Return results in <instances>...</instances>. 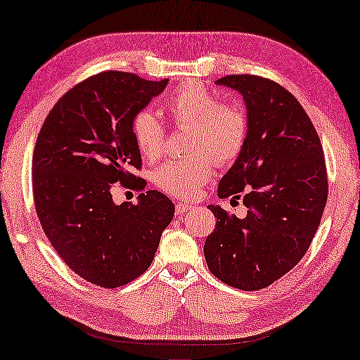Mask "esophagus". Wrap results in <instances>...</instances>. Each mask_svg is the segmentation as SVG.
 Listing matches in <instances>:
<instances>
[{
	"label": "esophagus",
	"mask_w": 360,
	"mask_h": 360,
	"mask_svg": "<svg viewBox=\"0 0 360 360\" xmlns=\"http://www.w3.org/2000/svg\"><path fill=\"white\" fill-rule=\"evenodd\" d=\"M194 207V205H191L190 202H179L175 205V209H176V215H184V214H186L188 210H191Z\"/></svg>",
	"instance_id": "1"
}]
</instances>
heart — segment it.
Here are the masks:
<instances>
[{
  "instance_id": "heart-1",
  "label": "heart",
  "mask_w": 360,
  "mask_h": 360,
  "mask_svg": "<svg viewBox=\"0 0 360 360\" xmlns=\"http://www.w3.org/2000/svg\"><path fill=\"white\" fill-rule=\"evenodd\" d=\"M174 122L190 126L188 151L194 155L170 159L155 172V184L170 196H198L214 174L215 162L229 166L238 161L249 139V116L240 103L221 102L198 82H185L166 100ZM135 145L146 161H156L164 151L166 129L155 113L141 110L132 121Z\"/></svg>"
}]
</instances>
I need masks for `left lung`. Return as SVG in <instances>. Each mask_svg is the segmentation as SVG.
<instances>
[{"instance_id":"left-lung-1","label":"left lung","mask_w":360,"mask_h":360,"mask_svg":"<svg viewBox=\"0 0 360 360\" xmlns=\"http://www.w3.org/2000/svg\"><path fill=\"white\" fill-rule=\"evenodd\" d=\"M240 92L249 139L223 175L219 198H239L244 219L209 205L217 225L204 257L210 273L240 290H260L304 257L326 209L328 181L316 129L298 100L278 82L253 75L215 81Z\"/></svg>"}]
</instances>
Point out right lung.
I'll return each mask as SVG.
<instances>
[{
    "label": "right lung",
    "instance_id": "right-lung-1",
    "mask_svg": "<svg viewBox=\"0 0 360 360\" xmlns=\"http://www.w3.org/2000/svg\"><path fill=\"white\" fill-rule=\"evenodd\" d=\"M126 72L91 76L49 111L33 151V199L44 234L70 269L116 288L150 268L174 202L156 190L117 205L113 184L145 188L132 121L166 89Z\"/></svg>",
    "mask_w": 360,
    "mask_h": 360
}]
</instances>
